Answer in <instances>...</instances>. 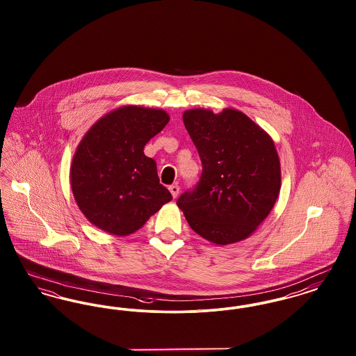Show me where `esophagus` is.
Instances as JSON below:
<instances>
[{
  "instance_id": "1",
  "label": "esophagus",
  "mask_w": 356,
  "mask_h": 356,
  "mask_svg": "<svg viewBox=\"0 0 356 356\" xmlns=\"http://www.w3.org/2000/svg\"><path fill=\"white\" fill-rule=\"evenodd\" d=\"M170 192L172 193V196L176 199V197H177V195H179V192H180V186H177V184L170 186Z\"/></svg>"
}]
</instances>
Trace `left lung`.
I'll return each instance as SVG.
<instances>
[{
  "label": "left lung",
  "instance_id": "1",
  "mask_svg": "<svg viewBox=\"0 0 356 356\" xmlns=\"http://www.w3.org/2000/svg\"><path fill=\"white\" fill-rule=\"evenodd\" d=\"M183 121L203 164L200 181L177 205L205 240L227 245L251 236L277 200L282 172L273 140L243 112L195 108Z\"/></svg>",
  "mask_w": 356,
  "mask_h": 356
}]
</instances>
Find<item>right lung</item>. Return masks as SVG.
<instances>
[{
    "label": "right lung",
    "mask_w": 356,
    "mask_h": 356,
    "mask_svg": "<svg viewBox=\"0 0 356 356\" xmlns=\"http://www.w3.org/2000/svg\"><path fill=\"white\" fill-rule=\"evenodd\" d=\"M163 109L125 105L97 120L81 138L70 167L74 200L85 218L102 231L128 236L172 200L160 184L145 144L163 131Z\"/></svg>",
    "instance_id": "obj_1"
}]
</instances>
